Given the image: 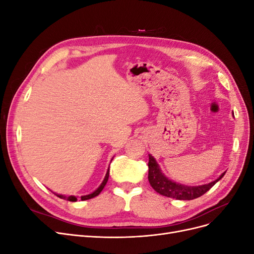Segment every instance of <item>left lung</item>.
<instances>
[{
  "label": "left lung",
  "mask_w": 254,
  "mask_h": 254,
  "mask_svg": "<svg viewBox=\"0 0 254 254\" xmlns=\"http://www.w3.org/2000/svg\"><path fill=\"white\" fill-rule=\"evenodd\" d=\"M148 181L152 189L161 195L176 198L178 200H191V199L202 196L226 174V172L222 173L216 180L207 184H202V186H186V184H181L168 179L161 171L160 165L157 163L156 159L151 155H148Z\"/></svg>",
  "instance_id": "1"
}]
</instances>
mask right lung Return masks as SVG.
<instances>
[{
	"instance_id": "obj_1",
	"label": "right lung",
	"mask_w": 254,
	"mask_h": 254,
	"mask_svg": "<svg viewBox=\"0 0 254 254\" xmlns=\"http://www.w3.org/2000/svg\"><path fill=\"white\" fill-rule=\"evenodd\" d=\"M111 161H112V160H111ZM108 178H109V168H108V171H107V173H106V176H105V178H104L103 182L101 183V186H99V187L93 191V193H91V194H89V195L81 196V197H80L81 200H88V199L96 197V196L103 190V189L105 188L107 181H108ZM55 194H56V193H55ZM56 195H57L59 198L65 199V200H68V201H76V200H77V197L73 196V195H71V196H64V195H61V194H56Z\"/></svg>"
}]
</instances>
